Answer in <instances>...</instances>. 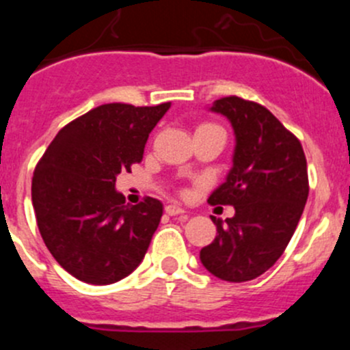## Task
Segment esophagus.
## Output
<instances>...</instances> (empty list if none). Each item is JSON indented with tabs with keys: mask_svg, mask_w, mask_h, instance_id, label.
<instances>
[{
	"mask_svg": "<svg viewBox=\"0 0 350 350\" xmlns=\"http://www.w3.org/2000/svg\"><path fill=\"white\" fill-rule=\"evenodd\" d=\"M165 213L171 215V217H176V215H185L186 211L181 206H178V204H167L165 206Z\"/></svg>",
	"mask_w": 350,
	"mask_h": 350,
	"instance_id": "esophagus-1",
	"label": "esophagus"
}]
</instances>
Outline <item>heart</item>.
I'll return each instance as SVG.
<instances>
[{
  "mask_svg": "<svg viewBox=\"0 0 350 350\" xmlns=\"http://www.w3.org/2000/svg\"><path fill=\"white\" fill-rule=\"evenodd\" d=\"M201 130H220V132H224V130H221L218 125H215V123H208V122L201 123V125L196 129V132H201Z\"/></svg>",
  "mask_w": 350,
  "mask_h": 350,
  "instance_id": "heart-1",
  "label": "heart"
}]
</instances>
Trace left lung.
<instances>
[{"mask_svg":"<svg viewBox=\"0 0 350 350\" xmlns=\"http://www.w3.org/2000/svg\"><path fill=\"white\" fill-rule=\"evenodd\" d=\"M211 111L227 116L235 133L234 165L210 198L235 215L217 225V237L200 252L213 276L230 283L256 280L274 266L296 230L306 198L308 171L299 140L262 105L227 96Z\"/></svg>","mask_w":350,"mask_h":350,"instance_id":"1","label":"left lung"}]
</instances>
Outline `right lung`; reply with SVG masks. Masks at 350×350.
Segmentation results:
<instances>
[{"label":"right lung","mask_w":350,"mask_h":350,"mask_svg":"<svg viewBox=\"0 0 350 350\" xmlns=\"http://www.w3.org/2000/svg\"><path fill=\"white\" fill-rule=\"evenodd\" d=\"M169 108L101 105L67 123L38 161L31 179L38 230L76 280L111 284L142 262L162 203L146 198L125 204L115 183L142 161L149 133Z\"/></svg>","instance_id":"1"}]
</instances>
